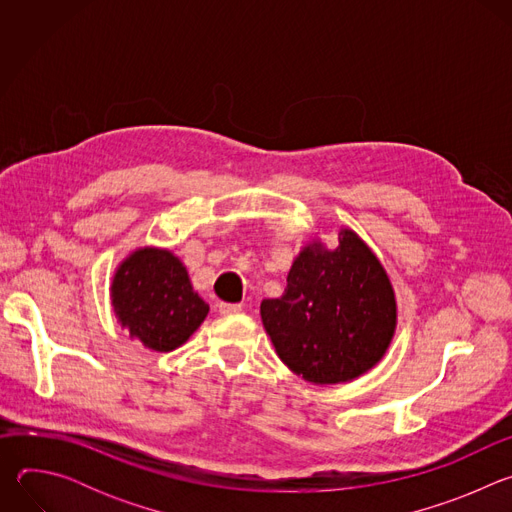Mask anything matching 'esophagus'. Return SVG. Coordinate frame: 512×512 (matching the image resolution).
Wrapping results in <instances>:
<instances>
[{
	"mask_svg": "<svg viewBox=\"0 0 512 512\" xmlns=\"http://www.w3.org/2000/svg\"><path fill=\"white\" fill-rule=\"evenodd\" d=\"M241 310H243L241 304H227V302L218 304V312H221L223 316H233V314H239Z\"/></svg>",
	"mask_w": 512,
	"mask_h": 512,
	"instance_id": "obj_1",
	"label": "esophagus"
}]
</instances>
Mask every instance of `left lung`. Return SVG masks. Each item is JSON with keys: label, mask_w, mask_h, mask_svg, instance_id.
<instances>
[{"label": "left lung", "mask_w": 512, "mask_h": 512, "mask_svg": "<svg viewBox=\"0 0 512 512\" xmlns=\"http://www.w3.org/2000/svg\"><path fill=\"white\" fill-rule=\"evenodd\" d=\"M277 356L314 385L352 381L385 356L397 326L395 291L377 255L354 231L338 247L314 241L287 273L281 298L261 302Z\"/></svg>", "instance_id": "8db88e82"}]
</instances>
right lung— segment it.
I'll list each match as a JSON object with an SVG mask.
<instances>
[{
  "label": "right lung",
  "mask_w": 512,
  "mask_h": 512,
  "mask_svg": "<svg viewBox=\"0 0 512 512\" xmlns=\"http://www.w3.org/2000/svg\"><path fill=\"white\" fill-rule=\"evenodd\" d=\"M111 304L129 336L156 352L182 346L208 314V304L192 289L184 263L156 247L133 251L117 267Z\"/></svg>",
  "instance_id": "1"
}]
</instances>
